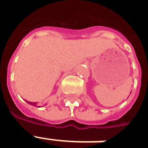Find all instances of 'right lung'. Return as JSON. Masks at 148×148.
<instances>
[{
	"instance_id": "1",
	"label": "right lung",
	"mask_w": 148,
	"mask_h": 148,
	"mask_svg": "<svg viewBox=\"0 0 148 148\" xmlns=\"http://www.w3.org/2000/svg\"><path fill=\"white\" fill-rule=\"evenodd\" d=\"M27 102H28V104H31V105H33V106H36V102H29V101H27ZM38 107H39V106H38Z\"/></svg>"
}]
</instances>
